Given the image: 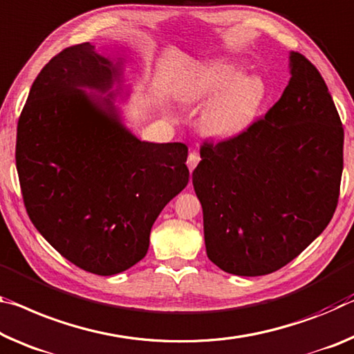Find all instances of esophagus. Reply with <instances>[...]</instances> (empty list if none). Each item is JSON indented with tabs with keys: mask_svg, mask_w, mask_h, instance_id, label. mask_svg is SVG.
Here are the masks:
<instances>
[{
	"mask_svg": "<svg viewBox=\"0 0 354 354\" xmlns=\"http://www.w3.org/2000/svg\"><path fill=\"white\" fill-rule=\"evenodd\" d=\"M198 162H200L198 154L195 153V151H194V153H190L189 157H187V167H189V170L194 171V168L198 165Z\"/></svg>",
	"mask_w": 354,
	"mask_h": 354,
	"instance_id": "obj_1",
	"label": "esophagus"
}]
</instances>
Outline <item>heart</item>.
<instances>
[{"label": "heart", "instance_id": "b5f03b06", "mask_svg": "<svg viewBox=\"0 0 354 354\" xmlns=\"http://www.w3.org/2000/svg\"><path fill=\"white\" fill-rule=\"evenodd\" d=\"M232 61L198 64L178 88L184 104L206 102L200 115V127L206 136L218 140L234 138L257 121L266 102L268 88L263 77L241 72Z\"/></svg>", "mask_w": 354, "mask_h": 354}]
</instances>
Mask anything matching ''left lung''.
<instances>
[{
	"label": "left lung",
	"instance_id": "1",
	"mask_svg": "<svg viewBox=\"0 0 354 354\" xmlns=\"http://www.w3.org/2000/svg\"><path fill=\"white\" fill-rule=\"evenodd\" d=\"M290 82L241 136L205 142L192 173L207 258L222 271H277L323 233L339 201L344 127L323 77L290 53Z\"/></svg>",
	"mask_w": 354,
	"mask_h": 354
}]
</instances>
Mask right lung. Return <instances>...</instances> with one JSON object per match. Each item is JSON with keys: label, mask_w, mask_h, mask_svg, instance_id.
<instances>
[{"label": "right lung", "mask_w": 354, "mask_h": 354, "mask_svg": "<svg viewBox=\"0 0 354 354\" xmlns=\"http://www.w3.org/2000/svg\"><path fill=\"white\" fill-rule=\"evenodd\" d=\"M122 66L89 42L64 48L39 72L17 126L28 216L66 260L97 276L147 255L157 216L189 183L186 145L142 142L122 124L110 100Z\"/></svg>", "instance_id": "1"}]
</instances>
